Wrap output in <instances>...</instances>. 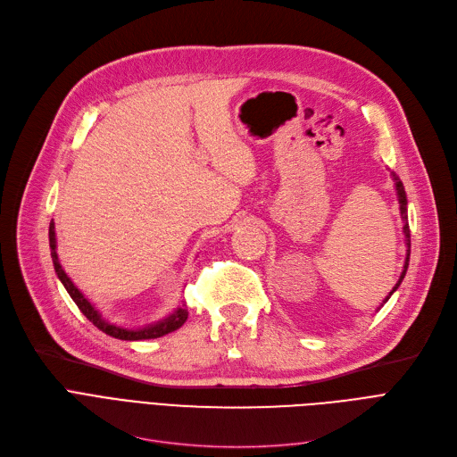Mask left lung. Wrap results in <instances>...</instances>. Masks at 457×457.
<instances>
[{"label":"left lung","instance_id":"8db88e82","mask_svg":"<svg viewBox=\"0 0 457 457\" xmlns=\"http://www.w3.org/2000/svg\"><path fill=\"white\" fill-rule=\"evenodd\" d=\"M391 176H393V181H395V187H396V195H398L400 214H402V220H403V235H405L407 253H405V262H403V270H402V274H400V279H398V283L393 287V291L389 293V296L386 298V302L391 298V295L400 287V283H402V279H403V276H405V272H407V265H410V253H411V238H410L411 233H410V224H407V198H405V190H403V185H402L400 178H398L395 172H391ZM386 302H383V303H386Z\"/></svg>","mask_w":457,"mask_h":457}]
</instances>
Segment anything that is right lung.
<instances>
[{
  "mask_svg": "<svg viewBox=\"0 0 457 457\" xmlns=\"http://www.w3.org/2000/svg\"><path fill=\"white\" fill-rule=\"evenodd\" d=\"M50 248H52V259H54V267H55V272H57V278L61 279V283L64 285V289L68 291V295L71 296V300L76 302V305L79 307L81 313L96 326L98 329H102L104 333L111 335V337L114 339H122V341H144V339H157V337H162V335L166 333H172L176 331L178 328H181L188 317V311L185 309V305L178 307L172 315H168L166 319L155 322V324H150V326H144V328H138V329H128V328H122V326H116V324H111L107 322L102 315L100 311L96 309L87 298L85 295L78 289V287L74 285V281H71L66 272L62 270L61 262H59V255H57V238H55V224L52 222L50 224Z\"/></svg>",
  "mask_w": 457,
  "mask_h": 457,
  "instance_id": "obj_1",
  "label": "right lung"
}]
</instances>
